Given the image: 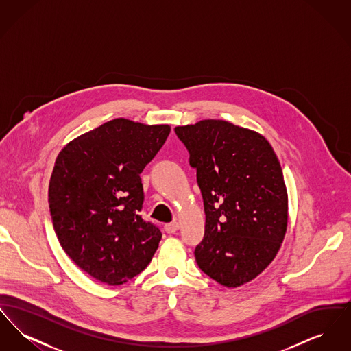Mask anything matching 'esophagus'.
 Masks as SVG:
<instances>
[{
	"instance_id": "obj_1",
	"label": "esophagus",
	"mask_w": 351,
	"mask_h": 351,
	"mask_svg": "<svg viewBox=\"0 0 351 351\" xmlns=\"http://www.w3.org/2000/svg\"><path fill=\"white\" fill-rule=\"evenodd\" d=\"M179 228H180V225H179V222H176V221L169 222V223L165 225V230H166L168 234L176 233V232L179 230Z\"/></svg>"
}]
</instances>
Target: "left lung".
I'll list each match as a JSON object with an SVG mask.
<instances>
[{"mask_svg":"<svg viewBox=\"0 0 351 351\" xmlns=\"http://www.w3.org/2000/svg\"><path fill=\"white\" fill-rule=\"evenodd\" d=\"M200 186L201 271L234 288L255 279L280 249L288 219L283 172L267 139L222 119L175 128Z\"/></svg>","mask_w":351,"mask_h":351,"instance_id":"left-lung-1","label":"left lung"}]
</instances>
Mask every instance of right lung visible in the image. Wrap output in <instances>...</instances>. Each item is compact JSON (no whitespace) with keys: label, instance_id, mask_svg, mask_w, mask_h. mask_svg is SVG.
I'll return each instance as SVG.
<instances>
[{"label":"right lung","instance_id":"add662e5","mask_svg":"<svg viewBox=\"0 0 351 351\" xmlns=\"http://www.w3.org/2000/svg\"><path fill=\"white\" fill-rule=\"evenodd\" d=\"M169 130L116 118L77 136L56 158L49 186L53 230L68 256L99 282L126 283L159 246V228L139 215V175Z\"/></svg>","mask_w":351,"mask_h":351}]
</instances>
